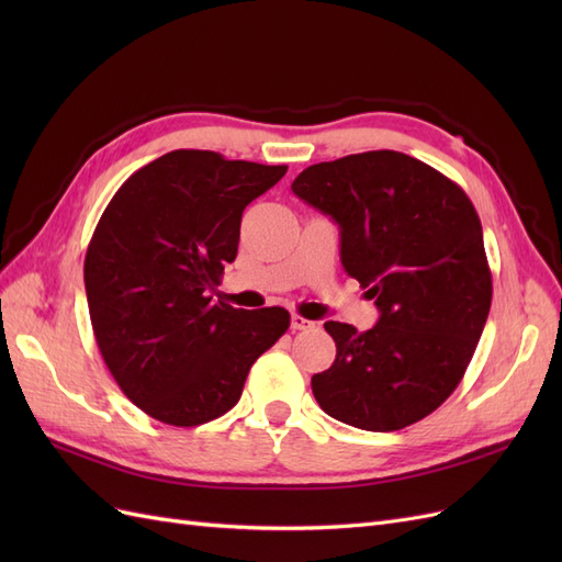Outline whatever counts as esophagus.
Here are the masks:
<instances>
[{
    "instance_id": "esophagus-1",
    "label": "esophagus",
    "mask_w": 562,
    "mask_h": 562,
    "mask_svg": "<svg viewBox=\"0 0 562 562\" xmlns=\"http://www.w3.org/2000/svg\"><path fill=\"white\" fill-rule=\"evenodd\" d=\"M314 326H316L314 321L304 318V316H300V314H293V316H291V328H293V330H312Z\"/></svg>"
}]
</instances>
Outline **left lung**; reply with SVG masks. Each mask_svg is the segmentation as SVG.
I'll use <instances>...</instances> for the list:
<instances>
[{
	"instance_id": "8db88e82",
	"label": "left lung",
	"mask_w": 562,
	"mask_h": 562,
	"mask_svg": "<svg viewBox=\"0 0 562 562\" xmlns=\"http://www.w3.org/2000/svg\"><path fill=\"white\" fill-rule=\"evenodd\" d=\"M293 192L339 225V258L375 300L359 333L328 321L335 363L312 378L323 413L366 431L431 415L462 382L490 314L481 217L436 168L394 149L321 161Z\"/></svg>"
}]
</instances>
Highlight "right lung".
Instances as JSON below:
<instances>
[{"mask_svg":"<svg viewBox=\"0 0 562 562\" xmlns=\"http://www.w3.org/2000/svg\"><path fill=\"white\" fill-rule=\"evenodd\" d=\"M288 166L173 149L119 187L83 260L91 326L126 398L199 427L241 398L250 366L291 326L283 307L213 302L239 250L241 213Z\"/></svg>","mask_w":562,"mask_h":562,"instance_id":"1","label":"right lung"}]
</instances>
